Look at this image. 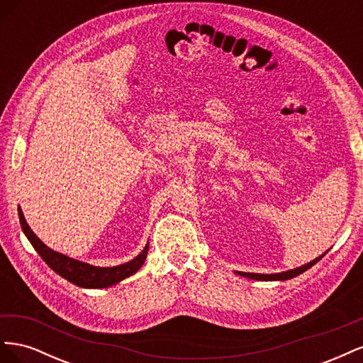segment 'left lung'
<instances>
[{"label": "left lung", "mask_w": 363, "mask_h": 363, "mask_svg": "<svg viewBox=\"0 0 363 363\" xmlns=\"http://www.w3.org/2000/svg\"><path fill=\"white\" fill-rule=\"evenodd\" d=\"M325 255V252H324ZM323 255V256H324ZM323 256L313 259L312 262L306 263V265L303 267H298V268H294V269H289V271H284V272H279V274H252V272H242V271H236L238 276H242V277H247V279H252V280H263V281H276V280H289V279H294L296 276H300V274H303L304 271H307L309 268H312L315 263L320 260Z\"/></svg>", "instance_id": "8db88e82"}]
</instances>
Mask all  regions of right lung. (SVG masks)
I'll list each match as a JSON object with an SVG mask.
<instances>
[{"instance_id": "obj_1", "label": "right lung", "mask_w": 363, "mask_h": 363, "mask_svg": "<svg viewBox=\"0 0 363 363\" xmlns=\"http://www.w3.org/2000/svg\"><path fill=\"white\" fill-rule=\"evenodd\" d=\"M18 213H19V223H21V227H23V232L30 240L33 248L38 251V255L54 272H57L63 279L74 283L75 286L87 288V289L108 288L112 286V284L119 283L121 280L133 276V274L138 272L139 268L144 265V262L147 259L148 244L133 260L123 263V265H118V267H107V268L94 267V265H89V263L71 259L68 256L62 255V252L48 248L35 233H33V230L27 224L21 207H18Z\"/></svg>"}]
</instances>
